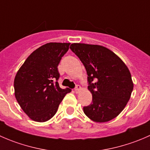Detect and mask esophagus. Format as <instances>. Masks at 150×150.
I'll use <instances>...</instances> for the list:
<instances>
[{"mask_svg":"<svg viewBox=\"0 0 150 150\" xmlns=\"http://www.w3.org/2000/svg\"><path fill=\"white\" fill-rule=\"evenodd\" d=\"M81 87L79 86V85H76V86H75V91L76 92V93H78V92L81 90Z\"/></svg>","mask_w":150,"mask_h":150,"instance_id":"34e87169","label":"esophagus"}]
</instances>
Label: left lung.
I'll list each match as a JSON object with an SVG mask.
<instances>
[{
    "label": "left lung",
    "instance_id": "obj_1",
    "mask_svg": "<svg viewBox=\"0 0 150 150\" xmlns=\"http://www.w3.org/2000/svg\"><path fill=\"white\" fill-rule=\"evenodd\" d=\"M69 48L83 64L92 103L83 107L88 117L104 122L117 117L134 88L129 69L115 53L99 45L72 43Z\"/></svg>",
    "mask_w": 150,
    "mask_h": 150
}]
</instances>
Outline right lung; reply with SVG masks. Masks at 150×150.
Segmentation results:
<instances>
[{
	"label": "right lung",
	"mask_w": 150,
	"mask_h": 150,
	"mask_svg": "<svg viewBox=\"0 0 150 150\" xmlns=\"http://www.w3.org/2000/svg\"><path fill=\"white\" fill-rule=\"evenodd\" d=\"M70 43H48L28 57L14 79L15 97L32 120L45 122L57 112L69 88L59 87L58 67Z\"/></svg>",
	"instance_id": "add662e5"
}]
</instances>
